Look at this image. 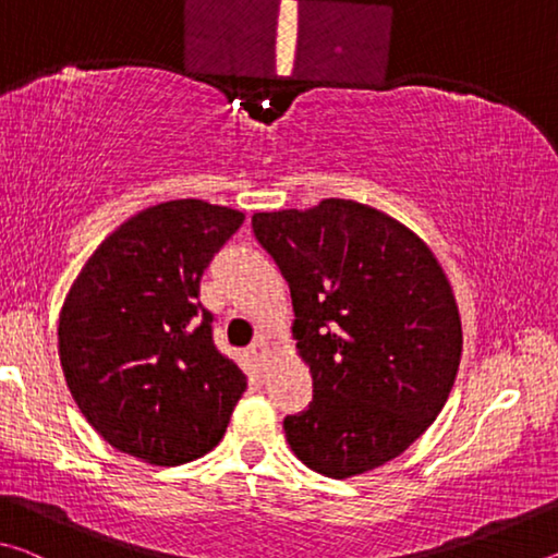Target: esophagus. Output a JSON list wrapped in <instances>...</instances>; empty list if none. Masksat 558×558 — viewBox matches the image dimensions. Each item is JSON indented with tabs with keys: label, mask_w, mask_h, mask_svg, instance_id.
<instances>
[{
	"label": "esophagus",
	"mask_w": 558,
	"mask_h": 558,
	"mask_svg": "<svg viewBox=\"0 0 558 558\" xmlns=\"http://www.w3.org/2000/svg\"><path fill=\"white\" fill-rule=\"evenodd\" d=\"M251 354H253V356H258L260 362H268V354H270V349H268V342H266V339L258 337L256 342L251 344Z\"/></svg>",
	"instance_id": "1"
}]
</instances>
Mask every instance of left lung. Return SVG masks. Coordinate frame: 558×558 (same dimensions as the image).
Masks as SVG:
<instances>
[{
  "label": "left lung",
  "mask_w": 558,
  "mask_h": 558,
  "mask_svg": "<svg viewBox=\"0 0 558 558\" xmlns=\"http://www.w3.org/2000/svg\"><path fill=\"white\" fill-rule=\"evenodd\" d=\"M251 223L288 280L313 374V401L282 421L292 452L337 480L401 456L446 405L462 352L436 256L391 216L347 199Z\"/></svg>",
  "instance_id": "left-lung-1"
}]
</instances>
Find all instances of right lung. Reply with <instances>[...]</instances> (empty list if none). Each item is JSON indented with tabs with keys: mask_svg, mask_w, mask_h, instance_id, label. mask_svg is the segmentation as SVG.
<instances>
[{
	"mask_svg": "<svg viewBox=\"0 0 558 558\" xmlns=\"http://www.w3.org/2000/svg\"><path fill=\"white\" fill-rule=\"evenodd\" d=\"M243 214L199 199L132 216L88 258L63 302L59 356L71 396L112 448L182 465L223 438L245 391L214 344L199 282Z\"/></svg>",
	"mask_w": 558,
	"mask_h": 558,
	"instance_id": "1",
	"label": "right lung"
}]
</instances>
